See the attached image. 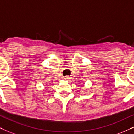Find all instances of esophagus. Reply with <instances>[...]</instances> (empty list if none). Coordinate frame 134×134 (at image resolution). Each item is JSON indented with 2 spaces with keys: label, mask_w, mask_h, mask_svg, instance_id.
Wrapping results in <instances>:
<instances>
[{
  "label": "esophagus",
  "mask_w": 134,
  "mask_h": 134,
  "mask_svg": "<svg viewBox=\"0 0 134 134\" xmlns=\"http://www.w3.org/2000/svg\"><path fill=\"white\" fill-rule=\"evenodd\" d=\"M69 79H70V77H69V76H66V77H65V80H69Z\"/></svg>",
  "instance_id": "1"
}]
</instances>
